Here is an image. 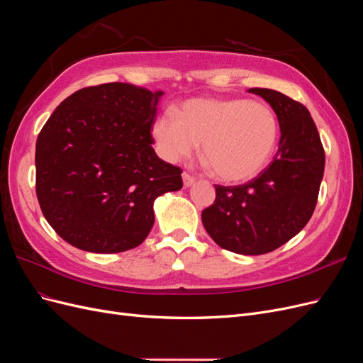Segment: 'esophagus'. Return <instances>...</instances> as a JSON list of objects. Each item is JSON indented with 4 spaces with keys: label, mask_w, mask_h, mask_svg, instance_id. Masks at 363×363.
I'll use <instances>...</instances> for the list:
<instances>
[{
    "label": "esophagus",
    "mask_w": 363,
    "mask_h": 363,
    "mask_svg": "<svg viewBox=\"0 0 363 363\" xmlns=\"http://www.w3.org/2000/svg\"><path fill=\"white\" fill-rule=\"evenodd\" d=\"M182 177H183V184L186 186V188H189V186H192L194 182H195V179L192 177V175L189 172H186V171L182 174Z\"/></svg>",
    "instance_id": "obj_1"
}]
</instances>
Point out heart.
I'll return each instance as SVG.
<instances>
[{"instance_id":"obj_1","label":"heart","mask_w":363,"mask_h":363,"mask_svg":"<svg viewBox=\"0 0 363 363\" xmlns=\"http://www.w3.org/2000/svg\"><path fill=\"white\" fill-rule=\"evenodd\" d=\"M159 155L171 163L189 157L201 142V156L223 182L250 180L267 167L279 139L274 108L248 98H195L151 127Z\"/></svg>"}]
</instances>
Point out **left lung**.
<instances>
[{
  "instance_id": "8db88e82",
  "label": "left lung",
  "mask_w": 363,
  "mask_h": 363,
  "mask_svg": "<svg viewBox=\"0 0 363 363\" xmlns=\"http://www.w3.org/2000/svg\"><path fill=\"white\" fill-rule=\"evenodd\" d=\"M260 95L277 113L279 151L256 179L238 186L215 184L216 196L201 219L215 242L239 255H265L286 244L309 223L324 175L325 152L306 106L263 87Z\"/></svg>"
}]
</instances>
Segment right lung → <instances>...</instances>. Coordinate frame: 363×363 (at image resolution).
I'll return each mask as SVG.
<instances>
[{"instance_id":"add662e5","label":"right lung","mask_w":363,"mask_h":363,"mask_svg":"<svg viewBox=\"0 0 363 363\" xmlns=\"http://www.w3.org/2000/svg\"><path fill=\"white\" fill-rule=\"evenodd\" d=\"M160 95L127 83L83 87L42 127L38 201L68 244L91 252L135 248L155 224V200L182 189V168L152 150Z\"/></svg>"}]
</instances>
